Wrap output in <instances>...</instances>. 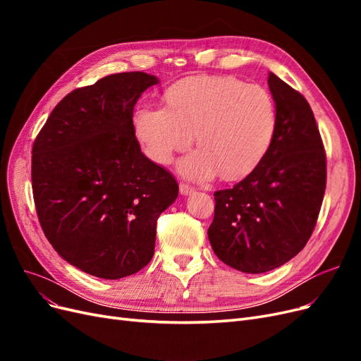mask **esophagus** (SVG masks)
Listing matches in <instances>:
<instances>
[{
  "label": "esophagus",
  "instance_id": "1",
  "mask_svg": "<svg viewBox=\"0 0 361 361\" xmlns=\"http://www.w3.org/2000/svg\"><path fill=\"white\" fill-rule=\"evenodd\" d=\"M179 191H180L182 195H190L191 192H194V188L190 187L188 183H180L179 185Z\"/></svg>",
  "mask_w": 361,
  "mask_h": 361
}]
</instances>
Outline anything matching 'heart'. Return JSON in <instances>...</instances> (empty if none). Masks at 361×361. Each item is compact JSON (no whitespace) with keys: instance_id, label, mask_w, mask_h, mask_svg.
<instances>
[{"instance_id":"1","label":"heart","mask_w":361,"mask_h":361,"mask_svg":"<svg viewBox=\"0 0 361 361\" xmlns=\"http://www.w3.org/2000/svg\"><path fill=\"white\" fill-rule=\"evenodd\" d=\"M167 106H143L135 114V133L147 155L170 164L188 149L195 134L199 149L179 162L190 179H227L253 171L271 147L277 130V106L262 85L233 76H192L167 90Z\"/></svg>"}]
</instances>
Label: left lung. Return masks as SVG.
<instances>
[{
	"label": "left lung",
	"mask_w": 361,
	"mask_h": 361,
	"mask_svg": "<svg viewBox=\"0 0 361 361\" xmlns=\"http://www.w3.org/2000/svg\"><path fill=\"white\" fill-rule=\"evenodd\" d=\"M277 130L259 166L231 190L216 191L207 231L214 253L247 274L286 264L307 244L322 204L326 169L309 102L268 73Z\"/></svg>",
	"instance_id": "obj_1"
}]
</instances>
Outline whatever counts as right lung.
Listing matches in <instances>:
<instances>
[{"label": "right lung", "instance_id": "obj_1", "mask_svg": "<svg viewBox=\"0 0 361 361\" xmlns=\"http://www.w3.org/2000/svg\"><path fill=\"white\" fill-rule=\"evenodd\" d=\"M155 75H108L69 93L42 128L31 158L32 195L54 250L87 274L117 280L145 268L157 220L178 199L171 174L143 155L133 123Z\"/></svg>", "mask_w": 361, "mask_h": 361}]
</instances>
